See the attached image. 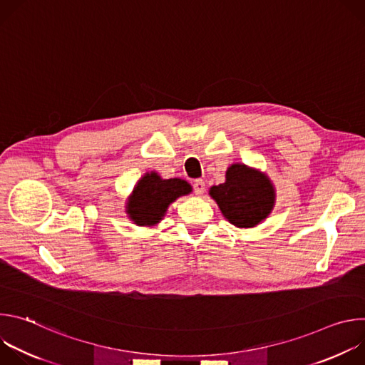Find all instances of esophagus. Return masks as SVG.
I'll list each match as a JSON object with an SVG mask.
<instances>
[{"label":"esophagus","instance_id":"esophagus-1","mask_svg":"<svg viewBox=\"0 0 365 365\" xmlns=\"http://www.w3.org/2000/svg\"><path fill=\"white\" fill-rule=\"evenodd\" d=\"M193 190L196 195H203L205 193V182L202 179H196L193 182Z\"/></svg>","mask_w":365,"mask_h":365}]
</instances>
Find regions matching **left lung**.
<instances>
[{"label": "left lung", "mask_w": 365, "mask_h": 365, "mask_svg": "<svg viewBox=\"0 0 365 365\" xmlns=\"http://www.w3.org/2000/svg\"><path fill=\"white\" fill-rule=\"evenodd\" d=\"M210 193L224 217L240 228H252L262 222L274 205L270 180L245 165H232L227 170V180L212 186Z\"/></svg>", "instance_id": "obj_1"}]
</instances>
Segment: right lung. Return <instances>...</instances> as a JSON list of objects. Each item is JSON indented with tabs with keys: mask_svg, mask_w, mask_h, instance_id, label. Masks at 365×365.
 I'll use <instances>...</instances> for the list:
<instances>
[{
	"mask_svg": "<svg viewBox=\"0 0 365 365\" xmlns=\"http://www.w3.org/2000/svg\"><path fill=\"white\" fill-rule=\"evenodd\" d=\"M190 185L182 179H162L158 173L145 175L134 187L127 212L137 225H154L166 214L168 206L187 195Z\"/></svg>",
	"mask_w": 365,
	"mask_h": 365,
	"instance_id": "right-lung-1",
	"label": "right lung"
}]
</instances>
